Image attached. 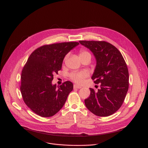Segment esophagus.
Masks as SVG:
<instances>
[{
	"instance_id": "esophagus-1",
	"label": "esophagus",
	"mask_w": 148,
	"mask_h": 148,
	"mask_svg": "<svg viewBox=\"0 0 148 148\" xmlns=\"http://www.w3.org/2000/svg\"><path fill=\"white\" fill-rule=\"evenodd\" d=\"M73 88H81L82 87L80 86H78V85H76V84H74L73 86Z\"/></svg>"
}]
</instances>
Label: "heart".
<instances>
[{
    "instance_id": "heart-1",
    "label": "heart",
    "mask_w": 148,
    "mask_h": 148,
    "mask_svg": "<svg viewBox=\"0 0 148 148\" xmlns=\"http://www.w3.org/2000/svg\"><path fill=\"white\" fill-rule=\"evenodd\" d=\"M79 56L80 58H82L87 57H91V54L88 51L84 49H82L80 51ZM88 75L89 73L86 71L80 72H73L70 75V78L76 83L80 84L83 82L84 79L88 77Z\"/></svg>"
}]
</instances>
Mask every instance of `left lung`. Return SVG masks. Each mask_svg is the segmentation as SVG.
<instances>
[{
	"label": "left lung",
	"mask_w": 148,
	"mask_h": 148,
	"mask_svg": "<svg viewBox=\"0 0 148 148\" xmlns=\"http://www.w3.org/2000/svg\"><path fill=\"white\" fill-rule=\"evenodd\" d=\"M94 55L97 65L91 79L100 88H90V95L84 100L93 114L105 117L115 113L122 105L129 86V74L125 60L119 50L105 41L80 40Z\"/></svg>",
	"instance_id": "left-lung-1"
}]
</instances>
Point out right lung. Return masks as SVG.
<instances>
[{
	"label": "right lung",
	"instance_id": "1",
	"mask_svg": "<svg viewBox=\"0 0 148 148\" xmlns=\"http://www.w3.org/2000/svg\"><path fill=\"white\" fill-rule=\"evenodd\" d=\"M78 42H64L42 46L34 51L21 73L20 90L25 104L43 117L56 114L65 104L73 85L66 81L57 86L53 75L62 68L65 56Z\"/></svg>",
	"mask_w": 148,
	"mask_h": 148
}]
</instances>
